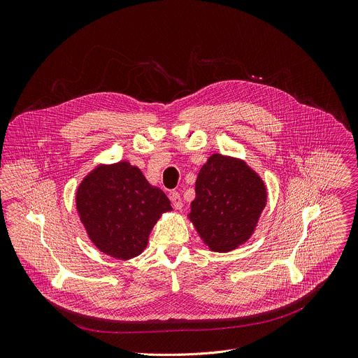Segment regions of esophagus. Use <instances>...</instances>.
<instances>
[{"mask_svg": "<svg viewBox=\"0 0 358 358\" xmlns=\"http://www.w3.org/2000/svg\"><path fill=\"white\" fill-rule=\"evenodd\" d=\"M171 201H172V206L176 208V210H180L183 207V201H182V197L178 192H172L171 193Z\"/></svg>", "mask_w": 358, "mask_h": 358, "instance_id": "34e87169", "label": "esophagus"}]
</instances>
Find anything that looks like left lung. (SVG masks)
<instances>
[{
  "mask_svg": "<svg viewBox=\"0 0 358 358\" xmlns=\"http://www.w3.org/2000/svg\"><path fill=\"white\" fill-rule=\"evenodd\" d=\"M265 203V185L245 162L214 154L197 175L189 219L211 251L229 252L251 237Z\"/></svg>",
  "mask_w": 358,
  "mask_h": 358,
  "instance_id": "1",
  "label": "left lung"
}]
</instances>
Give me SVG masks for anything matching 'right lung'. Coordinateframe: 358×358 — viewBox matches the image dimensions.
Masks as SVG:
<instances>
[{"instance_id":"1","label":"right lung","mask_w":358,"mask_h":358,"mask_svg":"<svg viewBox=\"0 0 358 358\" xmlns=\"http://www.w3.org/2000/svg\"><path fill=\"white\" fill-rule=\"evenodd\" d=\"M76 207L94 245L118 259L144 251L161 214L172 210L166 194L128 162L92 171L78 189Z\"/></svg>"}]
</instances>
